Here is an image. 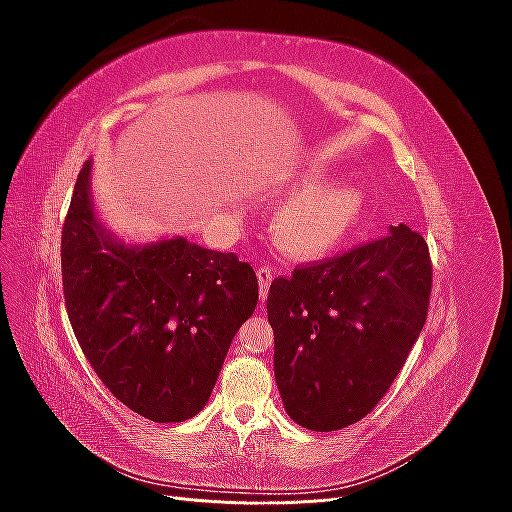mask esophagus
I'll list each match as a JSON object with an SVG mask.
<instances>
[{
  "label": "esophagus",
  "instance_id": "esophagus-1",
  "mask_svg": "<svg viewBox=\"0 0 512 512\" xmlns=\"http://www.w3.org/2000/svg\"><path fill=\"white\" fill-rule=\"evenodd\" d=\"M256 275H258V284H260V299L265 301L269 294V286L273 282V269L269 265H262L256 269Z\"/></svg>",
  "mask_w": 512,
  "mask_h": 512
}]
</instances>
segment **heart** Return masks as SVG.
I'll use <instances>...</instances> for the list:
<instances>
[{
  "label": "heart",
  "mask_w": 512,
  "mask_h": 512,
  "mask_svg": "<svg viewBox=\"0 0 512 512\" xmlns=\"http://www.w3.org/2000/svg\"><path fill=\"white\" fill-rule=\"evenodd\" d=\"M367 196L356 183H324L307 175L275 209L271 230L277 245L294 258H314L346 239L363 218Z\"/></svg>",
  "instance_id": "1"
}]
</instances>
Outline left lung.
Masks as SVG:
<instances>
[{"instance_id":"left-lung-1","label":"left lung","mask_w":512,"mask_h":512,"mask_svg":"<svg viewBox=\"0 0 512 512\" xmlns=\"http://www.w3.org/2000/svg\"><path fill=\"white\" fill-rule=\"evenodd\" d=\"M429 294L427 243L406 224L273 280L275 382L292 421L337 431L374 410L425 327Z\"/></svg>"}]
</instances>
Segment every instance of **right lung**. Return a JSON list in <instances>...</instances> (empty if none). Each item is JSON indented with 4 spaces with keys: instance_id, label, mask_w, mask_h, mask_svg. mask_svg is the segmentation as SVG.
Returning a JSON list of instances; mask_svg holds the SVG:
<instances>
[{
    "instance_id": "1",
    "label": "right lung",
    "mask_w": 512,
    "mask_h": 512,
    "mask_svg": "<svg viewBox=\"0 0 512 512\" xmlns=\"http://www.w3.org/2000/svg\"><path fill=\"white\" fill-rule=\"evenodd\" d=\"M89 177L85 162L61 230L74 335L121 404L156 423L188 421L207 406L232 337L254 314L256 273L183 237L117 241L96 218Z\"/></svg>"
}]
</instances>
